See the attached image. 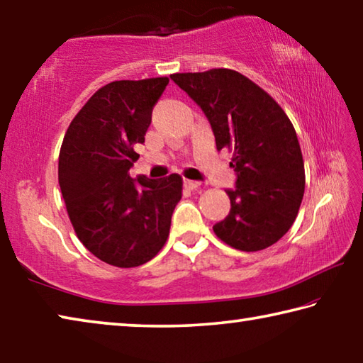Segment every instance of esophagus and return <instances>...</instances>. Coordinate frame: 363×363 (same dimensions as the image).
<instances>
[{"instance_id":"esophagus-1","label":"esophagus","mask_w":363,"mask_h":363,"mask_svg":"<svg viewBox=\"0 0 363 363\" xmlns=\"http://www.w3.org/2000/svg\"><path fill=\"white\" fill-rule=\"evenodd\" d=\"M184 186H186L189 190H196L200 187V182L192 181V179H184Z\"/></svg>"}]
</instances>
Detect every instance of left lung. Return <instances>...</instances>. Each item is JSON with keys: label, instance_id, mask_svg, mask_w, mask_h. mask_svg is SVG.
I'll return each mask as SVG.
<instances>
[{"label": "left lung", "instance_id": "1", "mask_svg": "<svg viewBox=\"0 0 363 363\" xmlns=\"http://www.w3.org/2000/svg\"><path fill=\"white\" fill-rule=\"evenodd\" d=\"M210 121L218 150H233L235 189H227L230 213L213 230L240 251L279 242L298 216L304 195V162L296 131L281 107L242 73L213 69L174 73Z\"/></svg>", "mask_w": 363, "mask_h": 363}]
</instances>
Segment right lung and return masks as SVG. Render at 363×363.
Listing matches in <instances>:
<instances>
[{
  "label": "right lung",
  "mask_w": 363,
  "mask_h": 363,
  "mask_svg": "<svg viewBox=\"0 0 363 363\" xmlns=\"http://www.w3.org/2000/svg\"><path fill=\"white\" fill-rule=\"evenodd\" d=\"M167 77L102 86L72 120L59 153V186L86 248L116 267L145 264L167 242L182 196V177L138 176L130 169L144 144Z\"/></svg>",
  "instance_id": "right-lung-1"
}]
</instances>
